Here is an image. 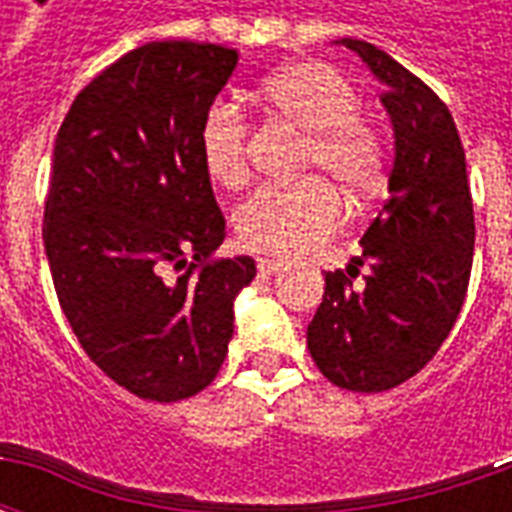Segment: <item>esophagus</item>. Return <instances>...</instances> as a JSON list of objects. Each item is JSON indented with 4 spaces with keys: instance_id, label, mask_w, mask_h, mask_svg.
<instances>
[{
    "instance_id": "obj_1",
    "label": "esophagus",
    "mask_w": 512,
    "mask_h": 512,
    "mask_svg": "<svg viewBox=\"0 0 512 512\" xmlns=\"http://www.w3.org/2000/svg\"><path fill=\"white\" fill-rule=\"evenodd\" d=\"M279 271H285V263L271 260V257H257V274H260V277H274Z\"/></svg>"
}]
</instances>
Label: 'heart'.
Here are the masks:
<instances>
[{
    "label": "heart",
    "instance_id": "b5f03b06",
    "mask_svg": "<svg viewBox=\"0 0 512 512\" xmlns=\"http://www.w3.org/2000/svg\"><path fill=\"white\" fill-rule=\"evenodd\" d=\"M268 117L301 134L290 186L255 191L235 211V238L249 252L296 257L337 233L348 205H365L384 183V139L359 115V90L334 65L299 60L268 73L252 93ZM197 147L211 183L235 191L249 180V126L230 104H213L197 128Z\"/></svg>",
    "mask_w": 512,
    "mask_h": 512
}]
</instances>
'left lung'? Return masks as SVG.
<instances>
[{
  "instance_id": "8db88e82",
  "label": "left lung",
  "mask_w": 512,
  "mask_h": 512,
  "mask_svg": "<svg viewBox=\"0 0 512 512\" xmlns=\"http://www.w3.org/2000/svg\"><path fill=\"white\" fill-rule=\"evenodd\" d=\"M337 43L386 87L395 164L389 200L362 235V257L326 274L307 348L332 384L384 392L417 376L455 326L472 274V191L461 136L439 95L373 43ZM359 265L368 274L354 283Z\"/></svg>"
}]
</instances>
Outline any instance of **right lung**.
Wrapping results in <instances>:
<instances>
[{
	"label": "right lung",
	"instance_id": "add662e5",
	"mask_svg": "<svg viewBox=\"0 0 512 512\" xmlns=\"http://www.w3.org/2000/svg\"><path fill=\"white\" fill-rule=\"evenodd\" d=\"M235 65L216 43H145L76 95L54 142L43 244L57 299L84 354L142 400L211 384L257 274L252 257L213 260L224 216L197 147Z\"/></svg>",
	"mask_w": 512,
	"mask_h": 512
}]
</instances>
